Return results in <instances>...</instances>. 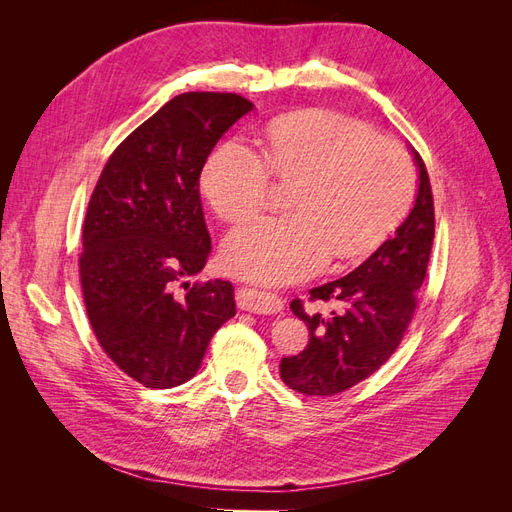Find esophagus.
<instances>
[{"instance_id": "esophagus-1", "label": "esophagus", "mask_w": 512, "mask_h": 512, "mask_svg": "<svg viewBox=\"0 0 512 512\" xmlns=\"http://www.w3.org/2000/svg\"><path fill=\"white\" fill-rule=\"evenodd\" d=\"M237 305L243 312H252V314H277L282 312V299L277 294L265 292V290H256V288H239L237 290Z\"/></svg>"}]
</instances>
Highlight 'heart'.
Masks as SVG:
<instances>
[{
    "label": "heart",
    "instance_id": "heart-1",
    "mask_svg": "<svg viewBox=\"0 0 512 512\" xmlns=\"http://www.w3.org/2000/svg\"><path fill=\"white\" fill-rule=\"evenodd\" d=\"M269 177L288 188L282 218L232 232L224 260L232 273L288 284L324 262H359L391 239L414 196L408 153L361 121L305 108L269 121L258 156L241 143L215 147L200 170V192L222 222L241 224L265 207Z\"/></svg>",
    "mask_w": 512,
    "mask_h": 512
}]
</instances>
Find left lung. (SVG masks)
Masks as SVG:
<instances>
[{
    "mask_svg": "<svg viewBox=\"0 0 512 512\" xmlns=\"http://www.w3.org/2000/svg\"><path fill=\"white\" fill-rule=\"evenodd\" d=\"M418 168L414 207L395 235L346 277L309 290L312 301L333 303V312L290 309L309 329V344L280 363V376L303 395H335L378 371L401 344L416 309L433 245V196L427 168L410 147Z\"/></svg>",
    "mask_w": 512,
    "mask_h": 512,
    "instance_id": "1",
    "label": "left lung"
}]
</instances>
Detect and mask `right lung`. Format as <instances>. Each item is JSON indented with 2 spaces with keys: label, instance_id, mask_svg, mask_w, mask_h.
Here are the masks:
<instances>
[{
  "label": "right lung",
  "instance_id": "right-lung-1",
  "mask_svg": "<svg viewBox=\"0 0 512 512\" xmlns=\"http://www.w3.org/2000/svg\"><path fill=\"white\" fill-rule=\"evenodd\" d=\"M252 108L237 94L175 96L113 151L91 194L79 260L87 316L111 361L147 389L194 378L237 312L230 282L185 280L211 254L200 170Z\"/></svg>",
  "mask_w": 512,
  "mask_h": 512
}]
</instances>
